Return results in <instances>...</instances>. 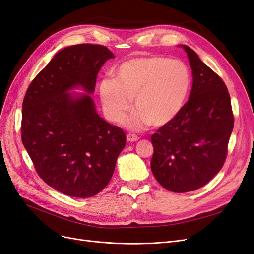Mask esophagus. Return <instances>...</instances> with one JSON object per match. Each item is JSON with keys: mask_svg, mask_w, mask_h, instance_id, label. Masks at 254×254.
I'll return each instance as SVG.
<instances>
[{"mask_svg": "<svg viewBox=\"0 0 254 254\" xmlns=\"http://www.w3.org/2000/svg\"><path fill=\"white\" fill-rule=\"evenodd\" d=\"M127 140L128 142H135V141H138L139 137L137 135H134V134H127Z\"/></svg>", "mask_w": 254, "mask_h": 254, "instance_id": "obj_1", "label": "esophagus"}]
</instances>
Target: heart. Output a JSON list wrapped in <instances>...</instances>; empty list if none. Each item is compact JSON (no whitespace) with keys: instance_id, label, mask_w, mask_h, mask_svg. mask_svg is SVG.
<instances>
[{"instance_id":"heart-1","label":"heart","mask_w":254,"mask_h":254,"mask_svg":"<svg viewBox=\"0 0 254 254\" xmlns=\"http://www.w3.org/2000/svg\"><path fill=\"white\" fill-rule=\"evenodd\" d=\"M115 76L99 83L102 110L110 121L122 124L134 97L136 109L126 120V127L133 130L170 124L184 108L191 88L186 64L165 56L126 61L115 70Z\"/></svg>"}]
</instances>
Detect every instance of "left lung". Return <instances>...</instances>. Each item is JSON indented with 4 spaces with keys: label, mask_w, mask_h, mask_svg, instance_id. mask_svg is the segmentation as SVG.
<instances>
[{
    "label": "left lung",
    "mask_w": 254,
    "mask_h": 254,
    "mask_svg": "<svg viewBox=\"0 0 254 254\" xmlns=\"http://www.w3.org/2000/svg\"><path fill=\"white\" fill-rule=\"evenodd\" d=\"M192 73L190 99L172 122L152 136L151 168L156 180L174 192L207 184L222 168L233 129V115L224 81L191 48L180 45Z\"/></svg>",
    "instance_id": "1"
}]
</instances>
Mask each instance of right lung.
<instances>
[{
    "mask_svg": "<svg viewBox=\"0 0 254 254\" xmlns=\"http://www.w3.org/2000/svg\"><path fill=\"white\" fill-rule=\"evenodd\" d=\"M114 58L101 45L65 47L26 92L23 144L39 176L64 194L90 198L100 192L126 146L124 130L98 115L91 97L100 68Z\"/></svg>",
    "mask_w": 254,
    "mask_h": 254,
    "instance_id": "obj_1",
    "label": "right lung"
}]
</instances>
